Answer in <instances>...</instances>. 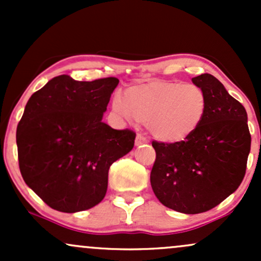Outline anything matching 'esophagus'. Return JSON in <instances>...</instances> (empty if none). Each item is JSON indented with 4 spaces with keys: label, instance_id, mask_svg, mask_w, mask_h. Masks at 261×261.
<instances>
[{
    "label": "esophagus",
    "instance_id": "esophagus-1",
    "mask_svg": "<svg viewBox=\"0 0 261 261\" xmlns=\"http://www.w3.org/2000/svg\"><path fill=\"white\" fill-rule=\"evenodd\" d=\"M148 141L146 137H143L142 135H137L136 136V140H135V145L136 146H141V145H145V143H147Z\"/></svg>",
    "mask_w": 261,
    "mask_h": 261
}]
</instances>
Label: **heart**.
Segmentation results:
<instances>
[{
  "label": "heart",
  "instance_id": "obj_1",
  "mask_svg": "<svg viewBox=\"0 0 261 261\" xmlns=\"http://www.w3.org/2000/svg\"><path fill=\"white\" fill-rule=\"evenodd\" d=\"M206 106L199 86L163 81L134 86L126 98L116 94L113 100L119 115L127 121H143L154 139L168 143L190 136L203 120Z\"/></svg>",
  "mask_w": 261,
  "mask_h": 261
}]
</instances>
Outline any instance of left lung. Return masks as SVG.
Returning a JSON list of instances; mask_svg holds the SVG:
<instances>
[{
  "instance_id": "obj_1",
  "label": "left lung",
  "mask_w": 261,
  "mask_h": 261,
  "mask_svg": "<svg viewBox=\"0 0 261 261\" xmlns=\"http://www.w3.org/2000/svg\"><path fill=\"white\" fill-rule=\"evenodd\" d=\"M206 95L200 126L184 141H153L154 195L167 207L194 215L214 208L241 185L251 137L244 107L212 74L191 79Z\"/></svg>"
}]
</instances>
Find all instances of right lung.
Segmentation results:
<instances>
[{
    "label": "right lung",
    "instance_id": "add662e5",
    "mask_svg": "<svg viewBox=\"0 0 261 261\" xmlns=\"http://www.w3.org/2000/svg\"><path fill=\"white\" fill-rule=\"evenodd\" d=\"M118 83L61 74L29 98L17 126L19 169L51 208L73 214L98 205L110 166L133 149L136 134L101 120Z\"/></svg>",
    "mask_w": 261,
    "mask_h": 261
}]
</instances>
